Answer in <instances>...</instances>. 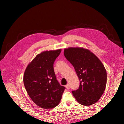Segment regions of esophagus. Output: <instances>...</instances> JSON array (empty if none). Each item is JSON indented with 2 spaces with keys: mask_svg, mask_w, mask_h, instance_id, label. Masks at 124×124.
<instances>
[{
  "mask_svg": "<svg viewBox=\"0 0 124 124\" xmlns=\"http://www.w3.org/2000/svg\"><path fill=\"white\" fill-rule=\"evenodd\" d=\"M65 87H66V88L67 89H69V88H70V86H69V84H67V85H66L65 86Z\"/></svg>",
  "mask_w": 124,
  "mask_h": 124,
  "instance_id": "34e87169",
  "label": "esophagus"
}]
</instances>
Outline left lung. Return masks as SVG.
Returning a JSON list of instances; mask_svg holds the SVG:
<instances>
[{"label": "left lung", "instance_id": "obj_1", "mask_svg": "<svg viewBox=\"0 0 124 124\" xmlns=\"http://www.w3.org/2000/svg\"><path fill=\"white\" fill-rule=\"evenodd\" d=\"M64 55L72 65L80 81V86L72 94L78 102L89 106L98 101L107 84V71L100 59L83 47L65 48Z\"/></svg>", "mask_w": 124, "mask_h": 124}]
</instances>
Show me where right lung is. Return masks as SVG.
Here are the masks:
<instances>
[{
  "label": "right lung",
  "mask_w": 124,
  "mask_h": 124,
  "mask_svg": "<svg viewBox=\"0 0 124 124\" xmlns=\"http://www.w3.org/2000/svg\"><path fill=\"white\" fill-rule=\"evenodd\" d=\"M62 49L43 51L29 63L24 72L25 89L33 102L50 109L59 103L65 87L56 80L53 64Z\"/></svg>",
  "instance_id": "right-lung-1"
}]
</instances>
